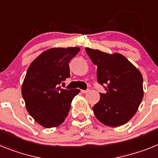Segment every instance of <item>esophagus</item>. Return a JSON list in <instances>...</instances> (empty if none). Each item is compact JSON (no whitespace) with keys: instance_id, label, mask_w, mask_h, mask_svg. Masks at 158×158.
<instances>
[{"instance_id":"34e87169","label":"esophagus","mask_w":158,"mask_h":158,"mask_svg":"<svg viewBox=\"0 0 158 158\" xmlns=\"http://www.w3.org/2000/svg\"><path fill=\"white\" fill-rule=\"evenodd\" d=\"M89 90H81V92L83 93V94H85V93L88 92Z\"/></svg>"}]
</instances>
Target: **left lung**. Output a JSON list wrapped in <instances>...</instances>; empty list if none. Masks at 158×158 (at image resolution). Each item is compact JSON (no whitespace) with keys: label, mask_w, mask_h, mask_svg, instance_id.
Instances as JSON below:
<instances>
[{"label":"left lung","mask_w":158,"mask_h":158,"mask_svg":"<svg viewBox=\"0 0 158 158\" xmlns=\"http://www.w3.org/2000/svg\"><path fill=\"white\" fill-rule=\"evenodd\" d=\"M93 64L97 65V79L106 84L105 94L93 106L96 118L105 126L117 127L132 118L143 98V78L139 70L119 53L103 52L86 48Z\"/></svg>","instance_id":"8db88e82"}]
</instances>
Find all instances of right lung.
Segmentation results:
<instances>
[{
    "label": "right lung",
    "mask_w": 158,
    "mask_h": 158,
    "mask_svg": "<svg viewBox=\"0 0 158 158\" xmlns=\"http://www.w3.org/2000/svg\"><path fill=\"white\" fill-rule=\"evenodd\" d=\"M78 47L53 48L41 53L28 68L21 93L28 114L45 128L62 124L68 115L79 89L66 90L61 82L70 77V60L79 52Z\"/></svg>",
    "instance_id": "1"
}]
</instances>
